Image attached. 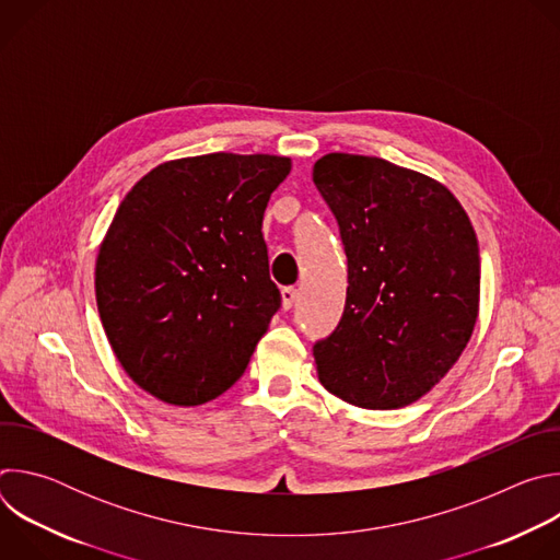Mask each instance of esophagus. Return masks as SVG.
Here are the masks:
<instances>
[{
  "label": "esophagus",
  "instance_id": "34e87169",
  "mask_svg": "<svg viewBox=\"0 0 560 560\" xmlns=\"http://www.w3.org/2000/svg\"><path fill=\"white\" fill-rule=\"evenodd\" d=\"M296 296H299L296 288H292V285L283 288V290H281V305H283V310H290V307L296 303Z\"/></svg>",
  "mask_w": 560,
  "mask_h": 560
}]
</instances>
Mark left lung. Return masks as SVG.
Segmentation results:
<instances>
[{
  "instance_id": "1",
  "label": "left lung",
  "mask_w": 560,
  "mask_h": 560,
  "mask_svg": "<svg viewBox=\"0 0 560 560\" xmlns=\"http://www.w3.org/2000/svg\"><path fill=\"white\" fill-rule=\"evenodd\" d=\"M312 179L348 257L343 316L314 343L318 381L359 408L410 406L474 332L481 257L469 217L443 184L378 156L330 152Z\"/></svg>"
}]
</instances>
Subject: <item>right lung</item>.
I'll return each instance as SVG.
<instances>
[{"mask_svg": "<svg viewBox=\"0 0 560 560\" xmlns=\"http://www.w3.org/2000/svg\"><path fill=\"white\" fill-rule=\"evenodd\" d=\"M290 168L277 154L175 159L119 203L97 307L117 361L159 401L208 404L246 372L281 305L261 223Z\"/></svg>", "mask_w": 560, "mask_h": 560, "instance_id": "1", "label": "right lung"}]
</instances>
